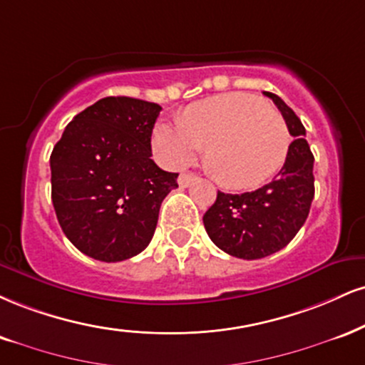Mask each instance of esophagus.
Segmentation results:
<instances>
[{
	"label": "esophagus",
	"mask_w": 365,
	"mask_h": 365,
	"mask_svg": "<svg viewBox=\"0 0 365 365\" xmlns=\"http://www.w3.org/2000/svg\"><path fill=\"white\" fill-rule=\"evenodd\" d=\"M197 177L194 173H182L178 177V185L180 187H188L192 182H195Z\"/></svg>",
	"instance_id": "esophagus-1"
}]
</instances>
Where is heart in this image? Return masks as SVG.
Masks as SVG:
<instances>
[{"instance_id": "heart-1", "label": "heart", "mask_w": 365, "mask_h": 365, "mask_svg": "<svg viewBox=\"0 0 365 365\" xmlns=\"http://www.w3.org/2000/svg\"><path fill=\"white\" fill-rule=\"evenodd\" d=\"M291 135L279 112L247 93L188 105L180 122H158L153 148L166 165L183 168L207 146L205 163L219 183L253 188L282 166Z\"/></svg>"}]
</instances>
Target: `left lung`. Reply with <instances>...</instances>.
I'll list each match as a JSON object with an SVG mask.
<instances>
[{"label": "left lung", "mask_w": 365, "mask_h": 365, "mask_svg": "<svg viewBox=\"0 0 365 365\" xmlns=\"http://www.w3.org/2000/svg\"><path fill=\"white\" fill-rule=\"evenodd\" d=\"M282 113L289 134L285 163L270 183L245 194L217 192V199L204 214V226L217 248L243 260H258L287 247L309 214L314 197L313 163L306 129L280 96L270 91Z\"/></svg>", "instance_id": "1"}]
</instances>
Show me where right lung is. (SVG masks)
<instances>
[{
  "instance_id": "obj_1",
  "label": "right lung",
  "mask_w": 365,
  "mask_h": 365,
  "mask_svg": "<svg viewBox=\"0 0 365 365\" xmlns=\"http://www.w3.org/2000/svg\"><path fill=\"white\" fill-rule=\"evenodd\" d=\"M161 107L107 96L66 125L51 155L52 204L66 238L100 262L143 252L155 235L161 202L178 173L151 160Z\"/></svg>"
}]
</instances>
